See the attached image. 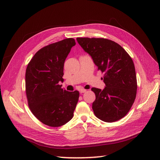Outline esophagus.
<instances>
[{
	"label": "esophagus",
	"instance_id": "obj_1",
	"mask_svg": "<svg viewBox=\"0 0 160 160\" xmlns=\"http://www.w3.org/2000/svg\"><path fill=\"white\" fill-rule=\"evenodd\" d=\"M86 91H87V90H86V89H81L79 90L80 93H85V92H86Z\"/></svg>",
	"mask_w": 160,
	"mask_h": 160
}]
</instances>
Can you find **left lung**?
Here are the masks:
<instances>
[{
    "label": "left lung",
    "mask_w": 160,
    "mask_h": 160,
    "mask_svg": "<svg viewBox=\"0 0 160 160\" xmlns=\"http://www.w3.org/2000/svg\"><path fill=\"white\" fill-rule=\"evenodd\" d=\"M79 45L103 72L105 88H93L96 99L92 109L98 118L114 122L129 112L137 93V79L133 60L122 47L103 38H77Z\"/></svg>",
    "instance_id": "1"
}]
</instances>
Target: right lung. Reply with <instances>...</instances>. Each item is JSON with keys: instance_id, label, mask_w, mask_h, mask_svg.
Instances as JSON below:
<instances>
[{"instance_id": "right-lung-1", "label": "right lung", "mask_w": 160, "mask_h": 160, "mask_svg": "<svg viewBox=\"0 0 160 160\" xmlns=\"http://www.w3.org/2000/svg\"><path fill=\"white\" fill-rule=\"evenodd\" d=\"M76 45L69 38L38 51L28 64L25 74L26 94L32 114L47 125L59 127L73 117L79 100L78 91L61 88L63 67L71 48Z\"/></svg>"}]
</instances>
